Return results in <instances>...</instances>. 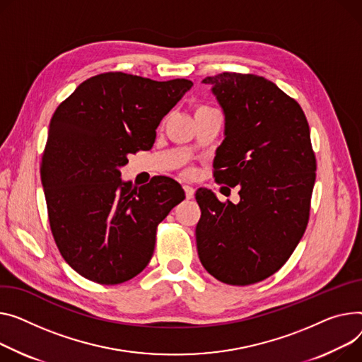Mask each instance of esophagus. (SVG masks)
<instances>
[{
	"label": "esophagus",
	"mask_w": 362,
	"mask_h": 362,
	"mask_svg": "<svg viewBox=\"0 0 362 362\" xmlns=\"http://www.w3.org/2000/svg\"><path fill=\"white\" fill-rule=\"evenodd\" d=\"M183 189H185V195H186V198H187V199L194 198V194H195V189H194V187L189 186V185H185V186H183Z\"/></svg>",
	"instance_id": "1"
}]
</instances>
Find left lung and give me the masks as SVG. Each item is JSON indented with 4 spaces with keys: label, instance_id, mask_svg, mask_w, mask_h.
<instances>
[{
    "label": "left lung",
    "instance_id": "8db88e82",
    "mask_svg": "<svg viewBox=\"0 0 362 362\" xmlns=\"http://www.w3.org/2000/svg\"><path fill=\"white\" fill-rule=\"evenodd\" d=\"M202 83L224 113L214 176L238 186L240 201L197 190L198 255L214 278L249 285L274 275L305 231L316 180L310 128L300 105L267 78L223 72Z\"/></svg>",
    "mask_w": 362,
    "mask_h": 362
}]
</instances>
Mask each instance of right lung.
Listing matches in <instances>:
<instances>
[{"instance_id": "add662e5", "label": "right lung", "mask_w": 362, "mask_h": 362, "mask_svg": "<svg viewBox=\"0 0 362 362\" xmlns=\"http://www.w3.org/2000/svg\"><path fill=\"white\" fill-rule=\"evenodd\" d=\"M106 72L81 83L55 110L40 180L55 243L69 267L105 285L147 267L156 228L185 199L170 177L122 180L128 156L150 150L161 119L192 87Z\"/></svg>"}]
</instances>
